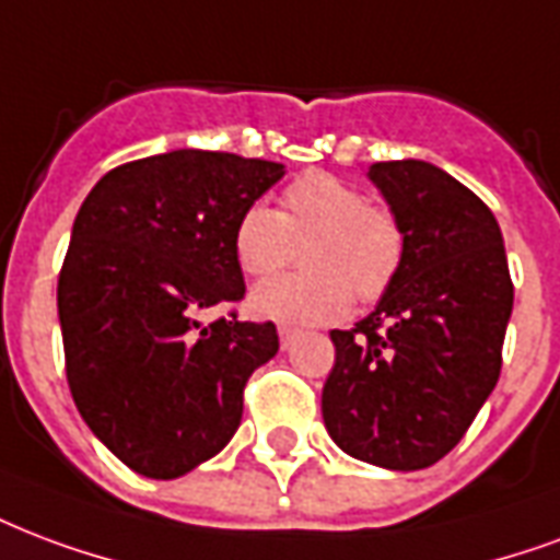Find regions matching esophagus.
<instances>
[{"label": "esophagus", "mask_w": 560, "mask_h": 560, "mask_svg": "<svg viewBox=\"0 0 560 560\" xmlns=\"http://www.w3.org/2000/svg\"><path fill=\"white\" fill-rule=\"evenodd\" d=\"M293 335H296V326H288V323H281V326H279V338H281V347H291Z\"/></svg>", "instance_id": "34e87169"}]
</instances>
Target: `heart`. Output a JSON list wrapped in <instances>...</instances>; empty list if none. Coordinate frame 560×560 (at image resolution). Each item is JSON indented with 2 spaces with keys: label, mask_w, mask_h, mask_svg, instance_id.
I'll use <instances>...</instances> for the list:
<instances>
[{
  "label": "heart",
  "mask_w": 560,
  "mask_h": 560,
  "mask_svg": "<svg viewBox=\"0 0 560 560\" xmlns=\"http://www.w3.org/2000/svg\"><path fill=\"white\" fill-rule=\"evenodd\" d=\"M308 272L267 281L252 293V312L272 320L332 323L359 302L383 300L407 258V234L395 210L368 205L353 184L308 172L284 186L279 210L248 207L231 234L246 279H269L296 258Z\"/></svg>",
  "instance_id": "b5f03b06"
}]
</instances>
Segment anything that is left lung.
Instances as JSON below:
<instances>
[{"instance_id": "8db88e82", "label": "left lung", "mask_w": 560, "mask_h": 560, "mask_svg": "<svg viewBox=\"0 0 560 560\" xmlns=\"http://www.w3.org/2000/svg\"><path fill=\"white\" fill-rule=\"evenodd\" d=\"M407 234L380 305L332 329L323 421L335 445L383 469L448 454L499 383L513 281L499 222L469 186L421 160L371 165Z\"/></svg>"}]
</instances>
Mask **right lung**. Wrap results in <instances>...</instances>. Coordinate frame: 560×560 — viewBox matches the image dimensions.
Returning a JSON list of instances; mask_svg holds the SVG:
<instances>
[{
    "label": "right lung",
    "mask_w": 560,
    "mask_h": 560,
    "mask_svg": "<svg viewBox=\"0 0 560 560\" xmlns=\"http://www.w3.org/2000/svg\"><path fill=\"white\" fill-rule=\"evenodd\" d=\"M284 165L225 151L156 153L112 168L82 201L59 272L73 404L144 478H180L225 448L243 388L279 353L276 323L237 320L231 234Z\"/></svg>",
    "instance_id": "right-lung-1"
}]
</instances>
